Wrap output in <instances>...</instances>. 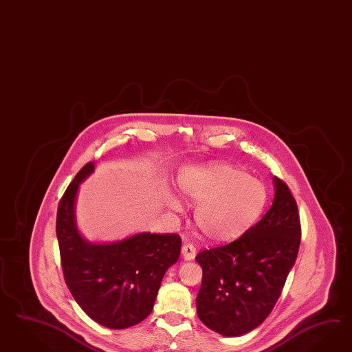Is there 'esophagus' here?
<instances>
[{
	"label": "esophagus",
	"instance_id": "esophagus-1",
	"mask_svg": "<svg viewBox=\"0 0 352 352\" xmlns=\"http://www.w3.org/2000/svg\"><path fill=\"white\" fill-rule=\"evenodd\" d=\"M182 254L186 261H192L196 256V248L193 244L186 243L184 245L182 246Z\"/></svg>",
	"mask_w": 352,
	"mask_h": 352
}]
</instances>
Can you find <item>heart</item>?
Instances as JSON below:
<instances>
[{
    "mask_svg": "<svg viewBox=\"0 0 352 352\" xmlns=\"http://www.w3.org/2000/svg\"><path fill=\"white\" fill-rule=\"evenodd\" d=\"M182 197L196 206L195 222L205 237L215 244H227L256 223L268 200L266 184L244 169L226 162L190 166L178 175ZM173 209H179L175 197H168Z\"/></svg>",
    "mask_w": 352,
    "mask_h": 352,
    "instance_id": "obj_1",
    "label": "heart"
}]
</instances>
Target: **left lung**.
Instances as JSON below:
<instances>
[{"label":"left lung","mask_w":352,"mask_h":352,"mask_svg":"<svg viewBox=\"0 0 352 352\" xmlns=\"http://www.w3.org/2000/svg\"><path fill=\"white\" fill-rule=\"evenodd\" d=\"M275 197L262 219L230 244L196 256L203 281L196 298L204 324L226 337L256 329L271 314L300 244L298 206L274 177Z\"/></svg>","instance_id":"1"}]
</instances>
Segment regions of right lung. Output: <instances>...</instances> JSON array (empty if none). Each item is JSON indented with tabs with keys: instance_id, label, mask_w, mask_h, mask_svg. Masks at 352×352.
Returning <instances> with one entry per match:
<instances>
[{
	"instance_id": "right-lung-1",
	"label": "right lung",
	"mask_w": 352,
	"mask_h": 352,
	"mask_svg": "<svg viewBox=\"0 0 352 352\" xmlns=\"http://www.w3.org/2000/svg\"><path fill=\"white\" fill-rule=\"evenodd\" d=\"M94 171L89 162L64 192L56 213V237L64 280L89 318L109 329H125L151 314L166 270L181 254L177 234H140L108 244L89 243L78 232V186Z\"/></svg>"
}]
</instances>
